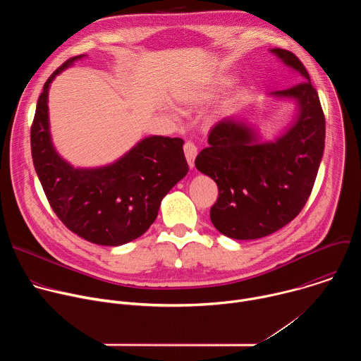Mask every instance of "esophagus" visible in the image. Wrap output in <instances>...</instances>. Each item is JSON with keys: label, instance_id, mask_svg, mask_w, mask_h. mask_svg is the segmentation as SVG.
<instances>
[{"label": "esophagus", "instance_id": "1", "mask_svg": "<svg viewBox=\"0 0 361 361\" xmlns=\"http://www.w3.org/2000/svg\"><path fill=\"white\" fill-rule=\"evenodd\" d=\"M197 152H198V149H197V145H195L194 142L187 141V142L184 144V154H185V159H187L190 167L194 166V160H195V157H197Z\"/></svg>", "mask_w": 361, "mask_h": 361}]
</instances>
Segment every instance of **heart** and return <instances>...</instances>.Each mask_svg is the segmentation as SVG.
Listing matches in <instances>:
<instances>
[{"label": "heart", "mask_w": 361, "mask_h": 361, "mask_svg": "<svg viewBox=\"0 0 361 361\" xmlns=\"http://www.w3.org/2000/svg\"><path fill=\"white\" fill-rule=\"evenodd\" d=\"M205 95H207V94H205ZM205 95H204V97H205Z\"/></svg>", "instance_id": "obj_1"}]
</instances>
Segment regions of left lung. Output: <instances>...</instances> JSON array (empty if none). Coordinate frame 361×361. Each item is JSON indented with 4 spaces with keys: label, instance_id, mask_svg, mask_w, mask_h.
Listing matches in <instances>:
<instances>
[{
    "label": "left lung",
    "instance_id": "obj_1",
    "mask_svg": "<svg viewBox=\"0 0 361 361\" xmlns=\"http://www.w3.org/2000/svg\"><path fill=\"white\" fill-rule=\"evenodd\" d=\"M271 53L304 80L274 92L298 102L297 121L277 141L259 144L247 126L223 118L195 159L197 170L219 187L212 223L235 240L266 237L294 220L312 194L324 151L326 118L310 75L291 51Z\"/></svg>",
    "mask_w": 361,
    "mask_h": 361
}]
</instances>
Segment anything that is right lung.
I'll list each match as a JSON object with an SVG mask.
<instances>
[{"mask_svg": "<svg viewBox=\"0 0 361 361\" xmlns=\"http://www.w3.org/2000/svg\"><path fill=\"white\" fill-rule=\"evenodd\" d=\"M81 57L68 59L44 84L31 124L32 163L51 209L68 230L99 245H121L149 228L163 197L188 173L184 141L147 137L114 164L95 170L61 160L48 131V87Z\"/></svg>", "mask_w": 361, "mask_h": 361, "instance_id": "right-lung-1", "label": "right lung"}]
</instances>
